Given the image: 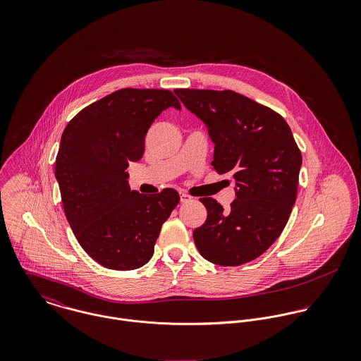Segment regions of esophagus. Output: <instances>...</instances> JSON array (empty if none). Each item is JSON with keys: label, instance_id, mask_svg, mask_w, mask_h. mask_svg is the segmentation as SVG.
Segmentation results:
<instances>
[{"label": "esophagus", "instance_id": "esophagus-1", "mask_svg": "<svg viewBox=\"0 0 361 361\" xmlns=\"http://www.w3.org/2000/svg\"><path fill=\"white\" fill-rule=\"evenodd\" d=\"M193 200V197L190 196V195H188V193H180V202L182 203H189V202H192Z\"/></svg>", "mask_w": 361, "mask_h": 361}]
</instances>
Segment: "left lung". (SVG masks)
<instances>
[{
  "mask_svg": "<svg viewBox=\"0 0 361 361\" xmlns=\"http://www.w3.org/2000/svg\"><path fill=\"white\" fill-rule=\"evenodd\" d=\"M208 128L211 165L231 172L236 199L224 209L202 197L206 222L195 229L197 250L209 262L235 267L259 257L282 233L296 202L302 153L286 121L274 109L232 90L176 89Z\"/></svg>",
  "mask_w": 361,
  "mask_h": 361,
  "instance_id": "1",
  "label": "left lung"
}]
</instances>
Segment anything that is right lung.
Wrapping results in <instances>:
<instances>
[{
	"mask_svg": "<svg viewBox=\"0 0 361 361\" xmlns=\"http://www.w3.org/2000/svg\"><path fill=\"white\" fill-rule=\"evenodd\" d=\"M179 100L164 89H121L87 105L66 125L55 178L66 219L83 250L105 268L129 271L150 261L162 224L180 197L130 190V161L145 153L146 133Z\"/></svg>",
	"mask_w": 361,
	"mask_h": 361,
	"instance_id": "right-lung-1",
	"label": "right lung"
}]
</instances>
